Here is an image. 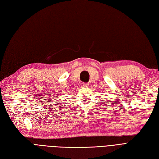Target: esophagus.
<instances>
[{
    "instance_id": "esophagus-1",
    "label": "esophagus",
    "mask_w": 159,
    "mask_h": 159,
    "mask_svg": "<svg viewBox=\"0 0 159 159\" xmlns=\"http://www.w3.org/2000/svg\"><path fill=\"white\" fill-rule=\"evenodd\" d=\"M83 85L84 87H88L89 86V84L88 83H83Z\"/></svg>"
}]
</instances>
